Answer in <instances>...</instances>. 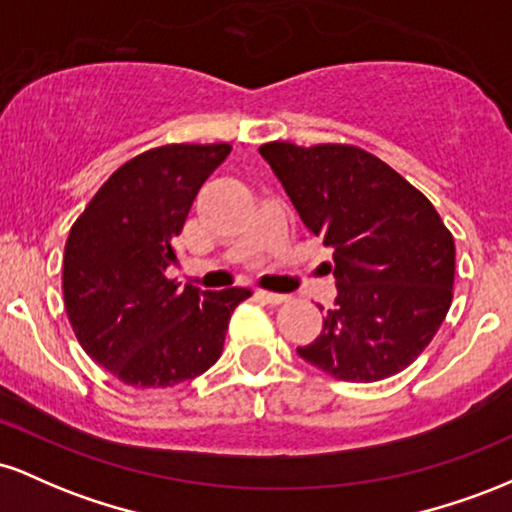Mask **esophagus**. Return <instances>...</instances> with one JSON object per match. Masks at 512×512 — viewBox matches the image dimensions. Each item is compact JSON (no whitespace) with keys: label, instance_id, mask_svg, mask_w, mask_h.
<instances>
[{"label":"esophagus","instance_id":"34e87169","mask_svg":"<svg viewBox=\"0 0 512 512\" xmlns=\"http://www.w3.org/2000/svg\"><path fill=\"white\" fill-rule=\"evenodd\" d=\"M257 296L262 298V301L272 303V305H279V303H286L289 301V296H284V293H274V291H257Z\"/></svg>","mask_w":512,"mask_h":512}]
</instances>
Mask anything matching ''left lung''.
<instances>
[{"label":"left lung","instance_id":"1","mask_svg":"<svg viewBox=\"0 0 512 512\" xmlns=\"http://www.w3.org/2000/svg\"><path fill=\"white\" fill-rule=\"evenodd\" d=\"M260 154L305 226L334 248L337 301L298 356L349 383L407 368L452 303L455 240L436 207L358 146L269 142Z\"/></svg>","mask_w":512,"mask_h":512}]
</instances>
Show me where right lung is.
Segmentation results:
<instances>
[{
    "mask_svg": "<svg viewBox=\"0 0 512 512\" xmlns=\"http://www.w3.org/2000/svg\"><path fill=\"white\" fill-rule=\"evenodd\" d=\"M231 144H168L129 158L103 182L64 245L72 330L98 366L129 387H173L219 361L248 289H180L166 269L204 180Z\"/></svg>",
    "mask_w": 512,
    "mask_h": 512,
    "instance_id": "1",
    "label": "right lung"
}]
</instances>
